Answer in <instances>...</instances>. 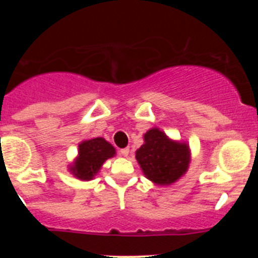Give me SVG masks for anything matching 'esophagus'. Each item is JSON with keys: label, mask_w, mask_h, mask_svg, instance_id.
Segmentation results:
<instances>
[{"label": "esophagus", "mask_w": 258, "mask_h": 258, "mask_svg": "<svg viewBox=\"0 0 258 258\" xmlns=\"http://www.w3.org/2000/svg\"><path fill=\"white\" fill-rule=\"evenodd\" d=\"M129 152H131V150L127 149V147H125V149L120 150V155H122V156H125V157H126L127 155H129Z\"/></svg>", "instance_id": "1"}]
</instances>
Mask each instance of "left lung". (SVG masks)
Returning a JSON list of instances; mask_svg holds the SVG:
<instances>
[{"label":"left lung","mask_w":258,"mask_h":258,"mask_svg":"<svg viewBox=\"0 0 258 258\" xmlns=\"http://www.w3.org/2000/svg\"><path fill=\"white\" fill-rule=\"evenodd\" d=\"M145 143L136 151V159L143 174L159 186L174 183L187 172L190 147L187 143L168 138L159 127L145 134Z\"/></svg>","instance_id":"left-lung-1"}]
</instances>
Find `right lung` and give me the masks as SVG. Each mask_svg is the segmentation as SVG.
Masks as SVG:
<instances>
[{
	"instance_id": "obj_1",
	"label": "right lung",
	"mask_w": 258,
	"mask_h": 258,
	"mask_svg": "<svg viewBox=\"0 0 258 258\" xmlns=\"http://www.w3.org/2000/svg\"><path fill=\"white\" fill-rule=\"evenodd\" d=\"M115 147L101 137L83 141L79 145L76 160L70 165V172L76 178L90 181L99 172L104 161L115 156Z\"/></svg>"
}]
</instances>
